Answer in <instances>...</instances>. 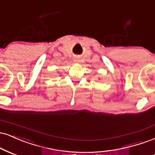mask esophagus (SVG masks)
I'll list each match as a JSON object with an SVG mask.
<instances>
[{
    "instance_id": "34e87169",
    "label": "esophagus",
    "mask_w": 155,
    "mask_h": 155,
    "mask_svg": "<svg viewBox=\"0 0 155 155\" xmlns=\"http://www.w3.org/2000/svg\"><path fill=\"white\" fill-rule=\"evenodd\" d=\"M74 62H79V59L78 58H74Z\"/></svg>"
}]
</instances>
